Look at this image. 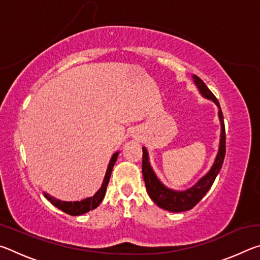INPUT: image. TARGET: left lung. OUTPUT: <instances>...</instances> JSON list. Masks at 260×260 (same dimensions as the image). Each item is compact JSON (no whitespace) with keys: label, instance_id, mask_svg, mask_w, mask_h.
<instances>
[{"label":"left lung","instance_id":"1","mask_svg":"<svg viewBox=\"0 0 260 260\" xmlns=\"http://www.w3.org/2000/svg\"><path fill=\"white\" fill-rule=\"evenodd\" d=\"M192 80L197 89L203 96L204 99H208L218 107V117L220 121V133L219 140V149L218 153L214 158V161L211 169L208 171V173L203 175L199 181L193 186L186 189V190H174V189L167 188L162 183L153 171L152 166L149 160V153L146 148H142L143 156H142V174L144 182H146V188L148 195L159 208L164 209L170 212H183L192 209L199 202L203 199L205 193L209 191V189L212 186L218 173L221 170L223 159H225L226 153V133H225V124H223V116L221 112V108L218 100L215 96L211 93L210 89L206 87L203 80L197 76H192Z\"/></svg>","mask_w":260,"mask_h":260}]
</instances>
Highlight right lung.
<instances>
[{
	"mask_svg": "<svg viewBox=\"0 0 260 260\" xmlns=\"http://www.w3.org/2000/svg\"><path fill=\"white\" fill-rule=\"evenodd\" d=\"M118 155H119V151L114 152L112 155L111 159H110V161H109L107 172H105V175H104L102 186H101L99 190L95 192L94 196L87 197V199H85V200L76 201V202H65V201L57 200V199H55V197L50 196L49 193H47V192H43V196H45L52 205H55L56 208H58L59 210L63 211V212L68 213L70 215H81L83 213H87L88 211L96 209L101 204V202L103 201L105 192H107L108 183L110 181V177H111L114 162L117 161Z\"/></svg>",
	"mask_w": 260,
	"mask_h": 260,
	"instance_id": "right-lung-1",
	"label": "right lung"
}]
</instances>
